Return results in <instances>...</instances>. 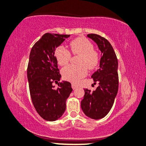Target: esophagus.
I'll return each mask as SVG.
<instances>
[{"instance_id": "esophagus-1", "label": "esophagus", "mask_w": 146, "mask_h": 146, "mask_svg": "<svg viewBox=\"0 0 146 146\" xmlns=\"http://www.w3.org/2000/svg\"><path fill=\"white\" fill-rule=\"evenodd\" d=\"M71 87H72V88H73V90H75L76 88H77V86H76V85L74 84H73L71 85Z\"/></svg>"}]
</instances>
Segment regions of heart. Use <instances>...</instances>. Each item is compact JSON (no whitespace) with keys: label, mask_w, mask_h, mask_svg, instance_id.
Segmentation results:
<instances>
[{"label":"heart","mask_w":146,"mask_h":146,"mask_svg":"<svg viewBox=\"0 0 146 146\" xmlns=\"http://www.w3.org/2000/svg\"><path fill=\"white\" fill-rule=\"evenodd\" d=\"M71 52L73 54L79 55L77 60L78 65H69L62 68L61 73L65 80L77 82L87 75L88 69H94L99 63V56L94 50V46L85 38H77L69 44ZM71 52L63 46H59L55 49L54 56L58 64L63 66L69 62Z\"/></svg>","instance_id":"heart-1"}]
</instances>
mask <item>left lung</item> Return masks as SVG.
<instances>
[{
	"label": "left lung",
	"instance_id": "obj_1",
	"mask_svg": "<svg viewBox=\"0 0 146 146\" xmlns=\"http://www.w3.org/2000/svg\"><path fill=\"white\" fill-rule=\"evenodd\" d=\"M101 51L99 69L92 75L99 86L95 91L85 89L81 107L87 117L92 119L104 118L111 109L119 88L118 60L112 45L106 38L98 34H88Z\"/></svg>",
	"mask_w": 146,
	"mask_h": 146
}]
</instances>
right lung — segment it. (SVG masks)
Instances as JSON below:
<instances>
[{
    "label": "right lung",
    "instance_id": "add662e5",
    "mask_svg": "<svg viewBox=\"0 0 146 146\" xmlns=\"http://www.w3.org/2000/svg\"><path fill=\"white\" fill-rule=\"evenodd\" d=\"M70 35L46 33L33 46L27 66L29 92L35 109L46 121H56L66 110V100L73 91L71 83H58L61 75L54 51Z\"/></svg>",
    "mask_w": 146,
    "mask_h": 146
}]
</instances>
